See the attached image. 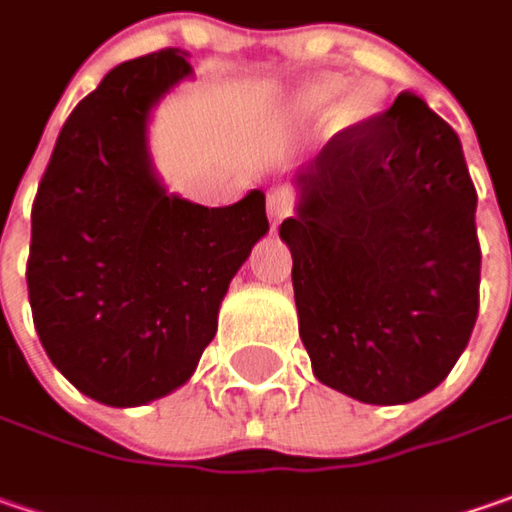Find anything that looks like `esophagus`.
<instances>
[{"label": "esophagus", "instance_id": "1", "mask_svg": "<svg viewBox=\"0 0 512 512\" xmlns=\"http://www.w3.org/2000/svg\"><path fill=\"white\" fill-rule=\"evenodd\" d=\"M266 209H269V220L272 226L280 223L283 217H289L292 209H295V197L289 189H272L269 191V200H266Z\"/></svg>", "mask_w": 512, "mask_h": 512}]
</instances>
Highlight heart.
Here are the masks:
<instances>
[{"mask_svg": "<svg viewBox=\"0 0 512 512\" xmlns=\"http://www.w3.org/2000/svg\"><path fill=\"white\" fill-rule=\"evenodd\" d=\"M338 91H341V82L338 79H318V82H309L303 91L298 94V100H295V108H298V114L303 117H321L323 111L332 105V100L338 97ZM367 114V102L361 94H349L338 108H335V123L346 128V125L358 123L361 117Z\"/></svg>", "mask_w": 512, "mask_h": 512, "instance_id": "1", "label": "heart"}]
</instances>
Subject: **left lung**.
Returning a JSON list of instances; mask_svg holds the SVG:
<instances>
[{"label":"left lung","instance_id":"left-lung-1","mask_svg":"<svg viewBox=\"0 0 512 512\" xmlns=\"http://www.w3.org/2000/svg\"><path fill=\"white\" fill-rule=\"evenodd\" d=\"M295 186L280 240L315 378L381 407L433 392L478 315L476 189L456 131L401 94L335 134Z\"/></svg>","mask_w":512,"mask_h":512}]
</instances>
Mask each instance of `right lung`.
I'll list each match as a JSON object with an SVG mask.
<instances>
[{
    "instance_id": "obj_1",
    "label": "right lung",
    "mask_w": 512,
    "mask_h": 512,
    "mask_svg": "<svg viewBox=\"0 0 512 512\" xmlns=\"http://www.w3.org/2000/svg\"><path fill=\"white\" fill-rule=\"evenodd\" d=\"M186 56L166 48L102 77L62 125L31 212L36 335L51 364L108 407L189 381L229 283L269 232L260 189L209 209L154 171L151 111L194 74Z\"/></svg>"
}]
</instances>
